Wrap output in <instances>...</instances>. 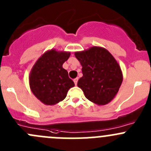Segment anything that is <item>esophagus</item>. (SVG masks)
I'll return each instance as SVG.
<instances>
[{"label":"esophagus","mask_w":151,"mask_h":151,"mask_svg":"<svg viewBox=\"0 0 151 151\" xmlns=\"http://www.w3.org/2000/svg\"><path fill=\"white\" fill-rule=\"evenodd\" d=\"M78 78H75V79L73 80V81H74V83H75V84H76V85L77 83H78Z\"/></svg>","instance_id":"esophagus-1"}]
</instances>
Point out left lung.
Wrapping results in <instances>:
<instances>
[{
  "mask_svg": "<svg viewBox=\"0 0 151 151\" xmlns=\"http://www.w3.org/2000/svg\"><path fill=\"white\" fill-rule=\"evenodd\" d=\"M75 56L82 66L83 76L77 85L86 98L98 105L110 102L123 81L121 67L111 53L103 47H91L76 52Z\"/></svg>",
  "mask_w": 151,
  "mask_h": 151,
  "instance_id": "8db88e82",
  "label": "left lung"
}]
</instances>
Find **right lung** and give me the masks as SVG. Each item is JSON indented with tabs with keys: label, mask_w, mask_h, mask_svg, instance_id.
Returning <instances> with one entry per match:
<instances>
[{
	"label": "right lung",
	"mask_w": 151,
	"mask_h": 151,
	"mask_svg": "<svg viewBox=\"0 0 151 151\" xmlns=\"http://www.w3.org/2000/svg\"><path fill=\"white\" fill-rule=\"evenodd\" d=\"M70 55V52L52 49L37 60L30 71V89L35 97L46 105H54L63 101L68 90L75 86L67 71L62 67Z\"/></svg>",
	"instance_id": "add662e5"
}]
</instances>
